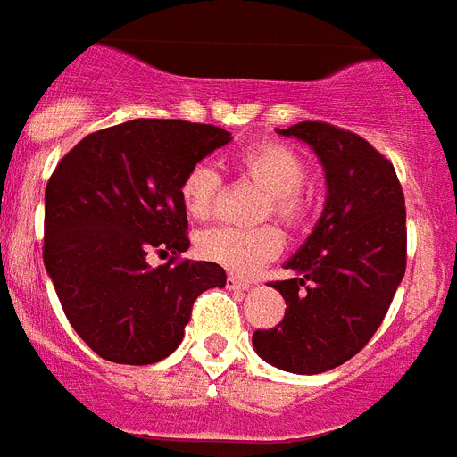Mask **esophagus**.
Masks as SVG:
<instances>
[{"instance_id":"1","label":"esophagus","mask_w":457,"mask_h":457,"mask_svg":"<svg viewBox=\"0 0 457 457\" xmlns=\"http://www.w3.org/2000/svg\"><path fill=\"white\" fill-rule=\"evenodd\" d=\"M226 285H228L231 289H250L252 287L250 280H245V278H237V275H228V278H226Z\"/></svg>"}]
</instances>
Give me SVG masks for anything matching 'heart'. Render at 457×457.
Instances as JSON below:
<instances>
[{
  "label": "heart",
  "mask_w": 457,
  "mask_h": 457,
  "mask_svg": "<svg viewBox=\"0 0 457 457\" xmlns=\"http://www.w3.org/2000/svg\"><path fill=\"white\" fill-rule=\"evenodd\" d=\"M236 170L252 179L266 194L262 217H270L280 224L299 226L308 212L305 201V177L308 165L296 149L280 142H262L250 146L236 158ZM221 194V177L210 163H195L187 170L179 184V201L184 212L195 221H207L217 210ZM195 250L203 259L220 263L236 275H254L282 250V236L275 226L256 228H231L220 226L203 231L195 240Z\"/></svg>",
  "instance_id": "heart-1"
}]
</instances>
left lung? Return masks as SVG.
<instances>
[{
	"label": "left lung",
	"instance_id": "8db88e82",
	"mask_svg": "<svg viewBox=\"0 0 457 457\" xmlns=\"http://www.w3.org/2000/svg\"><path fill=\"white\" fill-rule=\"evenodd\" d=\"M278 133L311 146L324 168L327 201L301 250L273 282L285 318L256 329L262 360L292 373H322L355 357L376 334L406 270V207L397 172L360 135L322 120Z\"/></svg>",
	"mask_w": 457,
	"mask_h": 457
}]
</instances>
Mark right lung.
Listing matches in <instances>:
<instances>
[{"label": "right lung", "mask_w": 457, "mask_h": 457, "mask_svg": "<svg viewBox=\"0 0 457 457\" xmlns=\"http://www.w3.org/2000/svg\"><path fill=\"white\" fill-rule=\"evenodd\" d=\"M228 142L217 126L135 119L86 135L53 170L44 266L70 324L102 360H165L198 294L226 285L220 263L175 256L188 250L182 177ZM152 251L173 256L154 270Z\"/></svg>", "instance_id": "right-lung-1"}]
</instances>
